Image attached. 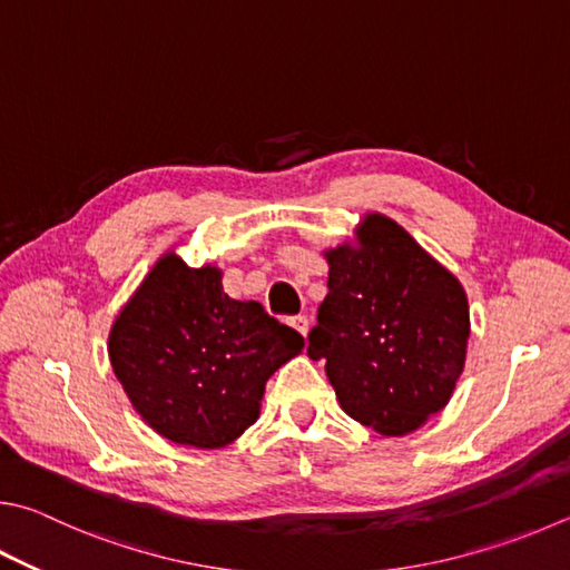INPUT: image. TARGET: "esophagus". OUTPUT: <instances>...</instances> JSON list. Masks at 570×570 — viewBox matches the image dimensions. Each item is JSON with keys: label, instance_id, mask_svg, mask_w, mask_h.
I'll return each mask as SVG.
<instances>
[{"label": "esophagus", "instance_id": "1", "mask_svg": "<svg viewBox=\"0 0 570 570\" xmlns=\"http://www.w3.org/2000/svg\"><path fill=\"white\" fill-rule=\"evenodd\" d=\"M288 324H292V326H294L302 336H306V334H308V318H306L304 314L292 316V318H288Z\"/></svg>", "mask_w": 570, "mask_h": 570}]
</instances>
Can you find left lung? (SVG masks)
Segmentation results:
<instances>
[{
    "label": "left lung",
    "mask_w": 570,
    "mask_h": 570,
    "mask_svg": "<svg viewBox=\"0 0 570 570\" xmlns=\"http://www.w3.org/2000/svg\"><path fill=\"white\" fill-rule=\"evenodd\" d=\"M328 294L308 356L351 419L384 436L419 429L446 406L463 371L471 321L459 278L396 222L368 214L358 246L326 252Z\"/></svg>",
    "instance_id": "8db88e82"
}]
</instances>
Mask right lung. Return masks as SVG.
<instances>
[{
	"mask_svg": "<svg viewBox=\"0 0 570 570\" xmlns=\"http://www.w3.org/2000/svg\"><path fill=\"white\" fill-rule=\"evenodd\" d=\"M304 348L258 302H236L214 266L161 256L109 334V358L139 416L174 443L222 449L258 419L274 371Z\"/></svg>",
	"mask_w": 570,
	"mask_h": 570,
	"instance_id": "1",
	"label": "right lung"
}]
</instances>
